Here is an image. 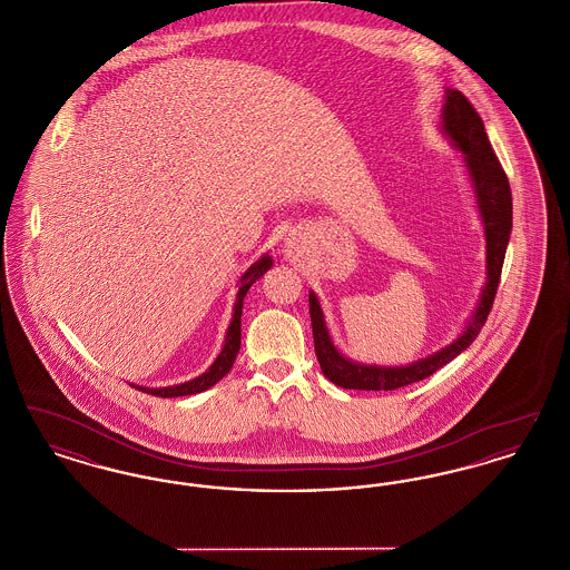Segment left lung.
<instances>
[{
    "mask_svg": "<svg viewBox=\"0 0 570 570\" xmlns=\"http://www.w3.org/2000/svg\"><path fill=\"white\" fill-rule=\"evenodd\" d=\"M440 132L460 149L463 166L472 186L474 203L485 230V286L479 303L463 325L460 335L444 348L407 365H376L353 361L333 344L325 314L316 293H309V316L314 331V348L326 379L342 389L358 391H393L428 379L455 356H460L481 333L488 321L491 303L500 284L504 254L513 228V198L507 173L498 163L483 119L458 89H444V107L440 112Z\"/></svg>",
    "mask_w": 570,
    "mask_h": 570,
    "instance_id": "1",
    "label": "left lung"
}]
</instances>
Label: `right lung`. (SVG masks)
<instances>
[{
	"label": "right lung",
	"instance_id": "1",
	"mask_svg": "<svg viewBox=\"0 0 570 570\" xmlns=\"http://www.w3.org/2000/svg\"><path fill=\"white\" fill-rule=\"evenodd\" d=\"M273 258L269 254H263L254 265H249V269L239 277L237 286V298H235V305H233V318H230V325L226 328V337H224V346L216 356V361L209 365L207 372H203L200 376L188 380V382H181V384H173V386H138L132 384L138 391H145V393H151L156 397H184V395H196V393H203L207 389H212L216 382L224 379L235 358L237 353L242 348V314H244V298L247 295V291L252 288V284L263 277L265 273L272 269Z\"/></svg>",
	"mask_w": 570,
	"mask_h": 570
}]
</instances>
